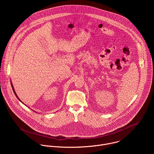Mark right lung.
<instances>
[{
	"instance_id": "right-lung-1",
	"label": "right lung",
	"mask_w": 154,
	"mask_h": 154,
	"mask_svg": "<svg viewBox=\"0 0 154 154\" xmlns=\"http://www.w3.org/2000/svg\"><path fill=\"white\" fill-rule=\"evenodd\" d=\"M11 87H12V89H13V92H14V94H15V96H16V97L18 99V100H19V101H20L22 103H23V104H24L23 102H22L20 100V99L18 97V96H17V95L16 94V92H15V91H14V88H13V84H12V83H11Z\"/></svg>"
}]
</instances>
